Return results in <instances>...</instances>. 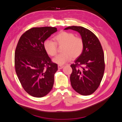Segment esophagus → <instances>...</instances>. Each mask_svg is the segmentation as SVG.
Masks as SVG:
<instances>
[{
    "mask_svg": "<svg viewBox=\"0 0 122 122\" xmlns=\"http://www.w3.org/2000/svg\"><path fill=\"white\" fill-rule=\"evenodd\" d=\"M63 67H64V66H63V65H58V68H59V69L63 68Z\"/></svg>",
    "mask_w": 122,
    "mask_h": 122,
    "instance_id": "1",
    "label": "esophagus"
}]
</instances>
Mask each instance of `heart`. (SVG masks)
<instances>
[{"label":"heart","mask_w":122,"mask_h":122,"mask_svg":"<svg viewBox=\"0 0 122 122\" xmlns=\"http://www.w3.org/2000/svg\"><path fill=\"white\" fill-rule=\"evenodd\" d=\"M54 41L46 40L43 43L44 50L48 55L54 56L57 53V46H63L62 53L53 59V62L59 65H63L71 61L72 57L76 59L81 55L84 48V43L81 37L75 36L72 32L61 31L54 37Z\"/></svg>","instance_id":"1"}]
</instances>
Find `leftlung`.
I'll return each instance as SVG.
<instances>
[{
	"label": "left lung",
	"instance_id": "obj_1",
	"mask_svg": "<svg viewBox=\"0 0 122 122\" xmlns=\"http://www.w3.org/2000/svg\"><path fill=\"white\" fill-rule=\"evenodd\" d=\"M68 29L79 32L84 43L82 54L71 65V85L78 93L90 95L99 86L104 75L105 61L103 48L97 37L87 29L76 26L65 29Z\"/></svg>",
	"mask_w": 122,
	"mask_h": 122
}]
</instances>
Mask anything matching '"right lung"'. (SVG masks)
I'll return each mask as SVG.
<instances>
[{
  "label": "right lung",
  "mask_w": 122,
  "mask_h": 122,
  "mask_svg": "<svg viewBox=\"0 0 122 122\" xmlns=\"http://www.w3.org/2000/svg\"><path fill=\"white\" fill-rule=\"evenodd\" d=\"M57 31L55 27L32 28L19 38L15 53L16 74L24 90L30 96L41 98L51 90L57 65L44 50V41Z\"/></svg>",
  "instance_id": "add662e5"
}]
</instances>
